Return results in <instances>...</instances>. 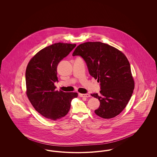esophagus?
I'll return each instance as SVG.
<instances>
[{
  "label": "esophagus",
  "mask_w": 157,
  "mask_h": 157,
  "mask_svg": "<svg viewBox=\"0 0 157 157\" xmlns=\"http://www.w3.org/2000/svg\"><path fill=\"white\" fill-rule=\"evenodd\" d=\"M79 96L80 97L85 98H88L90 97V94H79Z\"/></svg>",
  "instance_id": "1"
}]
</instances>
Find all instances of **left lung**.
Masks as SVG:
<instances>
[{"label":"left lung","mask_w":157,"mask_h":157,"mask_svg":"<svg viewBox=\"0 0 157 157\" xmlns=\"http://www.w3.org/2000/svg\"><path fill=\"white\" fill-rule=\"evenodd\" d=\"M72 55L81 56L86 63L90 75L100 81L99 94H91L100 102L95 113L104 119L119 115L126 107L135 87L126 56L118 49L100 42L80 44Z\"/></svg>","instance_id":"left-lung-1"}]
</instances>
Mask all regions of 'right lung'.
<instances>
[{"label":"right lung","mask_w":157,"mask_h":157,"mask_svg":"<svg viewBox=\"0 0 157 157\" xmlns=\"http://www.w3.org/2000/svg\"><path fill=\"white\" fill-rule=\"evenodd\" d=\"M76 44L55 43L42 49L30 60L26 69V95L35 110L49 120H59L67 114L76 92L56 90L57 67Z\"/></svg>","instance_id":"right-lung-1"}]
</instances>
